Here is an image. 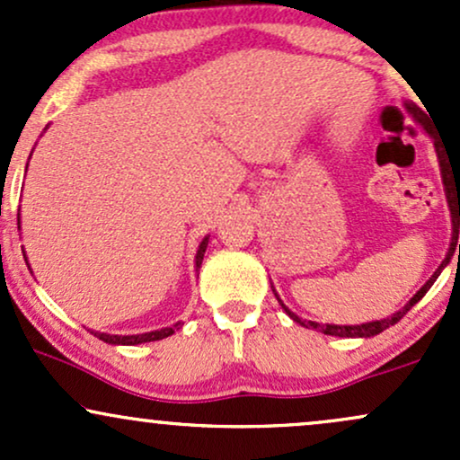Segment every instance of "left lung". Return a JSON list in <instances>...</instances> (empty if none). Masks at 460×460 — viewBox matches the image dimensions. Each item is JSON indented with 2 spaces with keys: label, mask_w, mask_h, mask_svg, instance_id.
<instances>
[{
  "label": "left lung",
  "mask_w": 460,
  "mask_h": 460,
  "mask_svg": "<svg viewBox=\"0 0 460 460\" xmlns=\"http://www.w3.org/2000/svg\"><path fill=\"white\" fill-rule=\"evenodd\" d=\"M406 110H409V112L413 114V119L417 120V123H421V128L426 129V134H429L430 138H432V142H435L437 157H439L441 179H443V186H446L447 208H450V214H452V244H450V251H447L446 260L441 261V266L437 268L435 274H432L429 281L421 285L420 292H417L415 296L411 298L402 309L395 311L394 315H387V318H383V320L366 322V324H350V326L346 324V326H340V324H318V322L300 320L298 315L292 314V311L285 307V305L281 303V298H279L277 294H274L279 303H281V307H283L285 314H288L294 322H298V324L311 326V329H318L320 332H324V335H335V337H374V335H378V332H383L385 329H389V326H394L395 322L402 320L404 315H406V311H409L415 303H420V300L424 298V294L432 288V283L437 281V277H439L443 268H446L447 263H450L454 251H456V246H458V255H460V244H458V226H460V164L450 160V153L446 151V145H441V142H439L441 138H439V136H437V129L432 128V125H429V119H426V114L421 112V110L417 108V105H413V103L406 105ZM272 292H274V289H272Z\"/></svg>",
  "instance_id": "1"
}]
</instances>
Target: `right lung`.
Listing matches in <instances>:
<instances>
[{"label":"right lung","mask_w":460,"mask_h":460,"mask_svg":"<svg viewBox=\"0 0 460 460\" xmlns=\"http://www.w3.org/2000/svg\"><path fill=\"white\" fill-rule=\"evenodd\" d=\"M28 171V168H25ZM19 220V218H17ZM208 242H209V235L203 237V242L199 244V251H197V257H194V266H197V272L200 268V263H203V255H205V248H208ZM25 257V255H23ZM25 263H28V257H25ZM179 329V322L175 326H166V329H160V331H151V332H142V335H108V332H99V331H91L94 337H99V340L105 341V344H116V346H136V344H146V341H157V340H164V337L172 335Z\"/></svg>","instance_id":"1"}]
</instances>
